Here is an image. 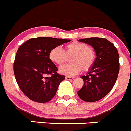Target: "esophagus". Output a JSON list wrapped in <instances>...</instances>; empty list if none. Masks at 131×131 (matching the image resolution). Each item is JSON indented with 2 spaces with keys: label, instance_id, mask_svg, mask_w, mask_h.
Segmentation results:
<instances>
[{
  "label": "esophagus",
  "instance_id": "34e87169",
  "mask_svg": "<svg viewBox=\"0 0 131 131\" xmlns=\"http://www.w3.org/2000/svg\"><path fill=\"white\" fill-rule=\"evenodd\" d=\"M66 79L67 80H72L73 79V77H70V76H66Z\"/></svg>",
  "mask_w": 131,
  "mask_h": 131
}]
</instances>
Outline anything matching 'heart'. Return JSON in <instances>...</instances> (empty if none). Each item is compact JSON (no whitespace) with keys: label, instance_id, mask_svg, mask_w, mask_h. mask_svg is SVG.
Instances as JSON below:
<instances>
[{"label":"heart","instance_id":"b5f03b06","mask_svg":"<svg viewBox=\"0 0 131 131\" xmlns=\"http://www.w3.org/2000/svg\"><path fill=\"white\" fill-rule=\"evenodd\" d=\"M70 61L72 63L65 64L59 67L62 74L73 76L83 71H88L93 66L96 55L95 49L86 43L73 41L65 46V51L61 47H54L50 51L49 58L57 65H62L66 61L67 56H71Z\"/></svg>","mask_w":131,"mask_h":131}]
</instances>
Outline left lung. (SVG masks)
Instances as JSON below:
<instances>
[{
	"mask_svg": "<svg viewBox=\"0 0 131 131\" xmlns=\"http://www.w3.org/2000/svg\"><path fill=\"white\" fill-rule=\"evenodd\" d=\"M79 41L93 46L97 57L86 75L81 77L84 84L78 96L83 101L95 102L108 95L115 84L119 71L118 51L105 38H85Z\"/></svg>",
	"mask_w": 131,
	"mask_h": 131,
	"instance_id": "8db88e82",
	"label": "left lung"
}]
</instances>
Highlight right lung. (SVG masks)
<instances>
[{"label":"right lung","instance_id":"add662e5","mask_svg":"<svg viewBox=\"0 0 131 131\" xmlns=\"http://www.w3.org/2000/svg\"><path fill=\"white\" fill-rule=\"evenodd\" d=\"M51 37L31 38L19 47L14 62V72L19 87L30 100L38 103L51 100L65 76L49 58L51 50L70 42Z\"/></svg>","mask_w":131,"mask_h":131}]
</instances>
